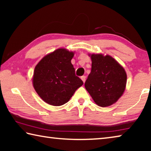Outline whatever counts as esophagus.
<instances>
[{
    "mask_svg": "<svg viewBox=\"0 0 151 151\" xmlns=\"http://www.w3.org/2000/svg\"><path fill=\"white\" fill-rule=\"evenodd\" d=\"M81 79H82V81H83V83H85V81H86V76H81Z\"/></svg>",
    "mask_w": 151,
    "mask_h": 151,
    "instance_id": "esophagus-1",
    "label": "esophagus"
}]
</instances>
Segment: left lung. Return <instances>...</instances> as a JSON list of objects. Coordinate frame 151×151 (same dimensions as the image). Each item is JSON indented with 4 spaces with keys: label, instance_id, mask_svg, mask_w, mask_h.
<instances>
[{
    "label": "left lung",
    "instance_id": "obj_1",
    "mask_svg": "<svg viewBox=\"0 0 151 151\" xmlns=\"http://www.w3.org/2000/svg\"><path fill=\"white\" fill-rule=\"evenodd\" d=\"M91 72L85 86L97 105L106 107L115 103L126 88L127 73L124 68L109 55H88Z\"/></svg>",
    "mask_w": 151,
    "mask_h": 151
}]
</instances>
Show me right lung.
Wrapping results in <instances>:
<instances>
[{
  "label": "right lung",
  "mask_w": 151,
  "mask_h": 151,
  "mask_svg": "<svg viewBox=\"0 0 151 151\" xmlns=\"http://www.w3.org/2000/svg\"><path fill=\"white\" fill-rule=\"evenodd\" d=\"M75 52L58 48L43 57L36 65L32 85L45 103L61 106L70 100L77 88L83 85L75 75L71 63Z\"/></svg>",
  "instance_id": "1"
}]
</instances>
